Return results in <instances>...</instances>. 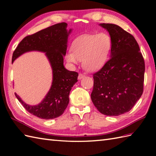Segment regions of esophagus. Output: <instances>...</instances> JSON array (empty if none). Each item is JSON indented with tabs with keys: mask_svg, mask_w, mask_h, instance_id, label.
<instances>
[{
	"mask_svg": "<svg viewBox=\"0 0 156 156\" xmlns=\"http://www.w3.org/2000/svg\"><path fill=\"white\" fill-rule=\"evenodd\" d=\"M84 77V75L83 74H81V73H80V74H79L78 78L79 80H81V79L83 78Z\"/></svg>",
	"mask_w": 156,
	"mask_h": 156,
	"instance_id": "1",
	"label": "esophagus"
}]
</instances>
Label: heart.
I'll list each match as a JSON object with an SVG mask.
<instances>
[{
	"label": "heart",
	"mask_w": 156,
	"mask_h": 156,
	"mask_svg": "<svg viewBox=\"0 0 156 156\" xmlns=\"http://www.w3.org/2000/svg\"><path fill=\"white\" fill-rule=\"evenodd\" d=\"M112 45V39L107 33L82 35L75 39L72 52L66 53V59L71 64H78L79 61H82L86 70L97 71L107 62Z\"/></svg>",
	"instance_id": "1"
}]
</instances>
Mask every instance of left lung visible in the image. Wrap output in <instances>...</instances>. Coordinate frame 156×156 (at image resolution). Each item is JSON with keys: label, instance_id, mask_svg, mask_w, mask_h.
<instances>
[{"label": "left lung", "instance_id": "left-lung-1", "mask_svg": "<svg viewBox=\"0 0 156 156\" xmlns=\"http://www.w3.org/2000/svg\"><path fill=\"white\" fill-rule=\"evenodd\" d=\"M112 39L110 59L93 74L91 99L102 114L129 112L144 91L145 62L137 41L119 26L101 23Z\"/></svg>", "mask_w": 156, "mask_h": 156}]
</instances>
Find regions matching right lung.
I'll return each mask as SVG.
<instances>
[{
	"label": "right lung",
	"mask_w": 156,
	"mask_h": 156,
	"mask_svg": "<svg viewBox=\"0 0 156 156\" xmlns=\"http://www.w3.org/2000/svg\"><path fill=\"white\" fill-rule=\"evenodd\" d=\"M67 23H60L25 37L13 52L12 63L26 52L38 51L45 53L51 65L53 80L51 88L40 103L29 105L19 96L16 97L31 114L44 119H51L62 115L69 103V94L78 82V74L69 71L64 66L68 38L72 29L67 30Z\"/></svg>",
	"instance_id": "add662e5"
}]
</instances>
